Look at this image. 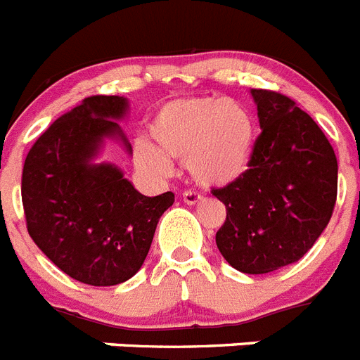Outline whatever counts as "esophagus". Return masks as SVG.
<instances>
[{
	"mask_svg": "<svg viewBox=\"0 0 360 360\" xmlns=\"http://www.w3.org/2000/svg\"><path fill=\"white\" fill-rule=\"evenodd\" d=\"M202 198H204V196H202L200 193H196V191H186V193H184V202H186L187 205L198 204V202H202Z\"/></svg>",
	"mask_w": 360,
	"mask_h": 360,
	"instance_id": "obj_1",
	"label": "esophagus"
}]
</instances>
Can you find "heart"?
<instances>
[{
    "instance_id": "1",
    "label": "heart",
    "mask_w": 360,
    "mask_h": 360,
    "mask_svg": "<svg viewBox=\"0 0 360 360\" xmlns=\"http://www.w3.org/2000/svg\"><path fill=\"white\" fill-rule=\"evenodd\" d=\"M155 147L136 142V164L165 173L169 160L186 162L196 184L227 186L248 171L257 127L251 110L236 100L195 96L173 100L156 110L149 122Z\"/></svg>"
}]
</instances>
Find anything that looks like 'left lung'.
I'll use <instances>...</instances> for the list:
<instances>
[{"instance_id": "8db88e82", "label": "left lung", "mask_w": 360, "mask_h": 360, "mask_svg": "<svg viewBox=\"0 0 360 360\" xmlns=\"http://www.w3.org/2000/svg\"><path fill=\"white\" fill-rule=\"evenodd\" d=\"M262 133L250 169L213 189L226 222L217 245L233 268L262 275L300 260L326 229L337 200V156L315 120L291 98L251 89Z\"/></svg>"}]
</instances>
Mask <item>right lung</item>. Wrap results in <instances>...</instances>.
I'll return each instance as SVG.
<instances>
[{"instance_id":"add662e5","label":"right lung","mask_w":360,"mask_h":360,"mask_svg":"<svg viewBox=\"0 0 360 360\" xmlns=\"http://www.w3.org/2000/svg\"><path fill=\"white\" fill-rule=\"evenodd\" d=\"M124 96H89L30 147L21 174L27 231L75 281L116 285L142 268L156 224L174 202L171 191L138 193L112 164H92L103 138H127Z\"/></svg>"}]
</instances>
